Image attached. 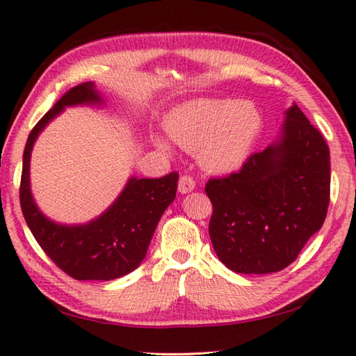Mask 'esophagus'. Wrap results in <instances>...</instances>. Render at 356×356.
<instances>
[{
	"instance_id": "obj_1",
	"label": "esophagus",
	"mask_w": 356,
	"mask_h": 356,
	"mask_svg": "<svg viewBox=\"0 0 356 356\" xmlns=\"http://www.w3.org/2000/svg\"><path fill=\"white\" fill-rule=\"evenodd\" d=\"M195 190V180L190 176H180L179 179V191L182 193V195H186V193H190Z\"/></svg>"
}]
</instances>
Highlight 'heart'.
I'll list each match as a JSON object with an SVG mask.
<instances>
[{
	"label": "heart",
	"instance_id": "1",
	"mask_svg": "<svg viewBox=\"0 0 356 356\" xmlns=\"http://www.w3.org/2000/svg\"><path fill=\"white\" fill-rule=\"evenodd\" d=\"M165 130L179 147L197 152L206 170L232 172L248 160L262 131V114L251 100L193 99L172 108ZM152 140L163 152H171L163 136L154 135Z\"/></svg>",
	"mask_w": 356,
	"mask_h": 356
}]
</instances>
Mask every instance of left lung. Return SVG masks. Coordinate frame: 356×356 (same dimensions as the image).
<instances>
[{
    "label": "left lung",
    "mask_w": 356,
    "mask_h": 356,
    "mask_svg": "<svg viewBox=\"0 0 356 356\" xmlns=\"http://www.w3.org/2000/svg\"><path fill=\"white\" fill-rule=\"evenodd\" d=\"M209 234L229 270L267 275L286 268L322 227L330 202V149L297 104L280 135L242 170L210 179Z\"/></svg>",
    "instance_id": "left-lung-1"
}]
</instances>
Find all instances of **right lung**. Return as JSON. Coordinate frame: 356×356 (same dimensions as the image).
<instances>
[{
    "label": "right lung",
    "instance_id": "1",
    "mask_svg": "<svg viewBox=\"0 0 356 356\" xmlns=\"http://www.w3.org/2000/svg\"><path fill=\"white\" fill-rule=\"evenodd\" d=\"M78 105H105L94 81L65 92L29 134L23 152L20 206L34 238L63 272L78 281H110L134 272L146 257L161 215L176 200L179 174L160 179L131 176L111 206L83 225H63L48 218L31 191V152L42 130L65 108Z\"/></svg>",
    "mask_w": 356,
    "mask_h": 356
}]
</instances>
